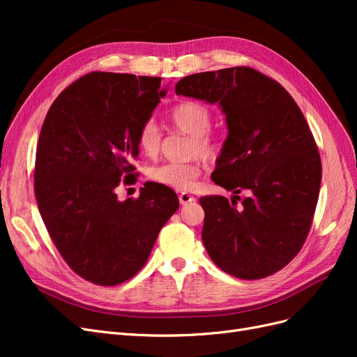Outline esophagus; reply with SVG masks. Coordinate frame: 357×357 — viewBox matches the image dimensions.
Returning <instances> with one entry per match:
<instances>
[{
	"instance_id": "esophagus-1",
	"label": "esophagus",
	"mask_w": 357,
	"mask_h": 357,
	"mask_svg": "<svg viewBox=\"0 0 357 357\" xmlns=\"http://www.w3.org/2000/svg\"><path fill=\"white\" fill-rule=\"evenodd\" d=\"M178 201H180L181 205H186V204H189L192 201H195V198H193L192 195H189V193H180Z\"/></svg>"
}]
</instances>
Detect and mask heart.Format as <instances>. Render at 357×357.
I'll list each match as a JSON object with an SVG mask.
<instances>
[{"label": "heart", "instance_id": "1", "mask_svg": "<svg viewBox=\"0 0 357 357\" xmlns=\"http://www.w3.org/2000/svg\"><path fill=\"white\" fill-rule=\"evenodd\" d=\"M169 121L178 131L190 135L189 155H201L213 159L218 155V146L211 129V113L204 104L198 101H181L171 109ZM138 147L146 156H156L160 150L162 131L155 119L146 121L138 131ZM202 172V162L192 159L188 162H165L149 169L147 176L159 185L177 190H190L197 186Z\"/></svg>", "mask_w": 357, "mask_h": 357}]
</instances>
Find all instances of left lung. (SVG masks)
<instances>
[{
	"mask_svg": "<svg viewBox=\"0 0 357 357\" xmlns=\"http://www.w3.org/2000/svg\"><path fill=\"white\" fill-rule=\"evenodd\" d=\"M176 93L220 105L228 137L211 178L234 198L248 193L240 207L199 198L208 256L243 280L273 275L304 245L319 199L321 162L304 114L282 84L250 67L188 75Z\"/></svg>",
	"mask_w": 357,
	"mask_h": 357,
	"instance_id": "8db88e82",
	"label": "left lung"
}]
</instances>
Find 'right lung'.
I'll return each instance as SVG.
<instances>
[{
	"label": "right lung",
	"mask_w": 357,
	"mask_h": 357,
	"mask_svg": "<svg viewBox=\"0 0 357 357\" xmlns=\"http://www.w3.org/2000/svg\"><path fill=\"white\" fill-rule=\"evenodd\" d=\"M160 77L93 71L63 89L41 126L34 192L50 238L75 274L100 286L134 277L178 208L174 190L147 181L119 201L135 176L138 131L160 98Z\"/></svg>",
	"instance_id": "obj_1"
}]
</instances>
